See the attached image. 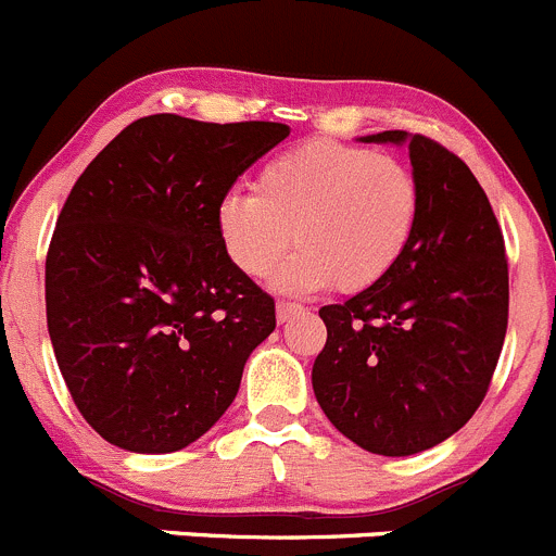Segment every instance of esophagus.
I'll list each match as a JSON object with an SVG mask.
<instances>
[{
    "instance_id": "34e87169",
    "label": "esophagus",
    "mask_w": 556,
    "mask_h": 556,
    "mask_svg": "<svg viewBox=\"0 0 556 556\" xmlns=\"http://www.w3.org/2000/svg\"><path fill=\"white\" fill-rule=\"evenodd\" d=\"M304 307L299 302H279L277 304V320L279 324H288V320H293L295 315H302Z\"/></svg>"
}]
</instances>
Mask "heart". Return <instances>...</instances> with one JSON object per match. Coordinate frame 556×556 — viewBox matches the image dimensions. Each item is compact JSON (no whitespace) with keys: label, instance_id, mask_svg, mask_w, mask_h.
Listing matches in <instances>:
<instances>
[{"label":"heart","instance_id":"heart-1","mask_svg":"<svg viewBox=\"0 0 556 556\" xmlns=\"http://www.w3.org/2000/svg\"><path fill=\"white\" fill-rule=\"evenodd\" d=\"M422 205V184L397 155L315 139L266 161L254 194L227 191L216 232L243 277H268L295 243L279 274L282 288L331 282L340 293H362L406 257Z\"/></svg>","mask_w":556,"mask_h":556}]
</instances>
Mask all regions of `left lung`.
Instances as JSON below:
<instances>
[{"label": "left lung", "instance_id": "left-lung-1", "mask_svg": "<svg viewBox=\"0 0 556 556\" xmlns=\"http://www.w3.org/2000/svg\"><path fill=\"white\" fill-rule=\"evenodd\" d=\"M408 142L425 205L395 271L320 307L326 345L313 389L329 422L376 455H414L464 428L489 392L507 331L502 227L471 169L435 139Z\"/></svg>", "mask_w": 556, "mask_h": 556}]
</instances>
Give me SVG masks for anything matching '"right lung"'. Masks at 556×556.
<instances>
[{"label":"right lung","mask_w":556,"mask_h":556,"mask_svg":"<svg viewBox=\"0 0 556 556\" xmlns=\"http://www.w3.org/2000/svg\"><path fill=\"white\" fill-rule=\"evenodd\" d=\"M288 134L150 114L67 194L46 254V320L76 408L114 447L184 450L236 401L277 313L222 249L216 205Z\"/></svg>","instance_id":"right-lung-1"}]
</instances>
